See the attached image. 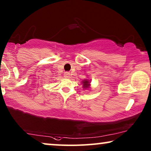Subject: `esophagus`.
Instances as JSON below:
<instances>
[{"instance_id": "34e87169", "label": "esophagus", "mask_w": 151, "mask_h": 151, "mask_svg": "<svg viewBox=\"0 0 151 151\" xmlns=\"http://www.w3.org/2000/svg\"><path fill=\"white\" fill-rule=\"evenodd\" d=\"M64 76H65V78H70V73H69V72H65V74H64Z\"/></svg>"}]
</instances>
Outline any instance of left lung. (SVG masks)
<instances>
[{
	"label": "left lung",
	"mask_w": 151,
	"mask_h": 151,
	"mask_svg": "<svg viewBox=\"0 0 151 151\" xmlns=\"http://www.w3.org/2000/svg\"><path fill=\"white\" fill-rule=\"evenodd\" d=\"M82 82V84H83V88H85V89H86V88H88V87H89L90 81L88 80L85 79V80H84Z\"/></svg>",
	"instance_id": "obj_1"
}]
</instances>
